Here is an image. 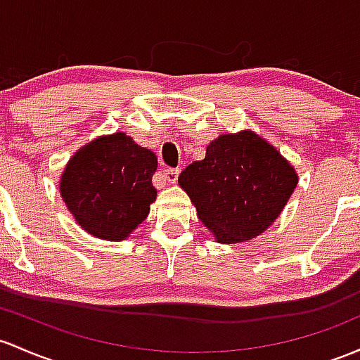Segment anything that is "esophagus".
<instances>
[{
  "instance_id": "34e87169",
  "label": "esophagus",
  "mask_w": 360,
  "mask_h": 360,
  "mask_svg": "<svg viewBox=\"0 0 360 360\" xmlns=\"http://www.w3.org/2000/svg\"><path fill=\"white\" fill-rule=\"evenodd\" d=\"M177 177H179V169H172L167 167L164 171V179L169 181V183H176Z\"/></svg>"
}]
</instances>
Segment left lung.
I'll list each match as a JSON object with an SVG mask.
<instances>
[{"mask_svg": "<svg viewBox=\"0 0 360 360\" xmlns=\"http://www.w3.org/2000/svg\"><path fill=\"white\" fill-rule=\"evenodd\" d=\"M179 184L219 243L250 240L266 231L297 186L294 167L252 131L222 135Z\"/></svg>", "mask_w": 360, "mask_h": 360, "instance_id": "1", "label": "left lung"}]
</instances>
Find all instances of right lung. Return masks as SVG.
<instances>
[{"instance_id":"obj_1","label":"right lung","mask_w":360,"mask_h":360,"mask_svg":"<svg viewBox=\"0 0 360 360\" xmlns=\"http://www.w3.org/2000/svg\"><path fill=\"white\" fill-rule=\"evenodd\" d=\"M157 157L124 133L102 136L78 150L59 183L63 200L80 227L121 240L147 219L157 189Z\"/></svg>"}]
</instances>
